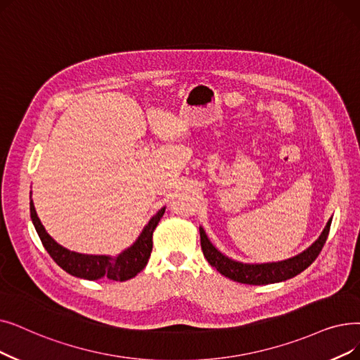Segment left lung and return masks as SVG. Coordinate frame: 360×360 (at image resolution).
Segmentation results:
<instances>
[{"label":"left lung","mask_w":360,"mask_h":360,"mask_svg":"<svg viewBox=\"0 0 360 360\" xmlns=\"http://www.w3.org/2000/svg\"><path fill=\"white\" fill-rule=\"evenodd\" d=\"M331 222H333V217H330V221L326 222L318 240L311 245H309L304 252L281 262L243 263L238 260H233L219 252V250L210 243L207 233L205 229H202V226H200L201 250L207 262L217 272H221L224 276L232 281H237V283L250 284V285H266V284L283 283V281H287L295 275H299L315 262V259L321 253V250L326 241Z\"/></svg>","instance_id":"left-lung-1"}]
</instances>
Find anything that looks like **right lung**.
<instances>
[{
  "instance_id": "1",
  "label": "right lung",
  "mask_w": 360,
  "mask_h": 360,
  "mask_svg": "<svg viewBox=\"0 0 360 360\" xmlns=\"http://www.w3.org/2000/svg\"><path fill=\"white\" fill-rule=\"evenodd\" d=\"M165 210L166 207H162L150 219L143 232L139 233L131 247L124 248L122 253L113 257L105 255L76 253L70 252V250L65 248L63 245H60L45 231L37 214L34 201L30 200V219H32V224L46 252H49V255L61 269L73 276L88 281H97L101 278L113 281H128L141 272L146 268L153 250V232L155 226L159 225L162 216L165 214Z\"/></svg>"
}]
</instances>
